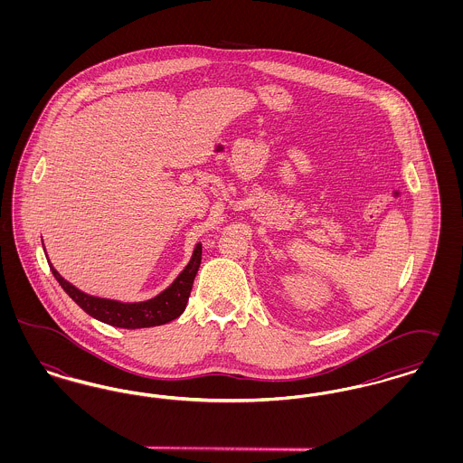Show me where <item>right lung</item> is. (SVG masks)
<instances>
[{
	"label": "right lung",
	"instance_id": "right-lung-1",
	"mask_svg": "<svg viewBox=\"0 0 463 463\" xmlns=\"http://www.w3.org/2000/svg\"><path fill=\"white\" fill-rule=\"evenodd\" d=\"M44 255H46V250H44ZM199 264H201V242L194 246L189 264L185 265L184 270L176 276L175 281L166 289H163L159 295L144 302H119V300L93 297L81 291L80 288L71 285L59 274V270L48 259L52 274L80 307L91 317H95L97 321H102L116 328H127V330L151 328V326L166 325L176 319L185 310L194 278L198 274Z\"/></svg>",
	"mask_w": 463,
	"mask_h": 463
}]
</instances>
